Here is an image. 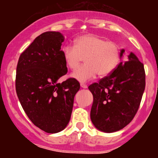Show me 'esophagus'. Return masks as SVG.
I'll return each mask as SVG.
<instances>
[{"instance_id": "34e87169", "label": "esophagus", "mask_w": 158, "mask_h": 158, "mask_svg": "<svg viewBox=\"0 0 158 158\" xmlns=\"http://www.w3.org/2000/svg\"><path fill=\"white\" fill-rule=\"evenodd\" d=\"M80 85H81V87H82V88H83V89H87V87H88V85H87L86 84L83 83V82L80 83Z\"/></svg>"}]
</instances>
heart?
<instances>
[{"instance_id":"obj_1","label":"heart","mask_w":158,"mask_h":158,"mask_svg":"<svg viewBox=\"0 0 158 158\" xmlns=\"http://www.w3.org/2000/svg\"><path fill=\"white\" fill-rule=\"evenodd\" d=\"M63 56L66 64L76 69L83 60L85 64L72 73L79 82H86L95 77L106 76L117 67L121 57V48L113 41L95 34H85L74 40V45L65 46Z\"/></svg>"}]
</instances>
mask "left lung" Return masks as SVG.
I'll return each mask as SVG.
<instances>
[{
    "mask_svg": "<svg viewBox=\"0 0 158 158\" xmlns=\"http://www.w3.org/2000/svg\"><path fill=\"white\" fill-rule=\"evenodd\" d=\"M144 89V64L131 52L128 61L89 86L93 95L90 117L95 128L107 133L125 128L139 109Z\"/></svg>",
    "mask_w": 158,
    "mask_h": 158,
    "instance_id": "1",
    "label": "left lung"
}]
</instances>
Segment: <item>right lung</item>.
Segmentation results:
<instances>
[{"label":"right lung","mask_w":158,"mask_h":158,"mask_svg":"<svg viewBox=\"0 0 158 158\" xmlns=\"http://www.w3.org/2000/svg\"><path fill=\"white\" fill-rule=\"evenodd\" d=\"M63 40L59 32L38 36L20 54L16 71V92L22 108L34 125L51 134L68 125L80 89L74 78L57 83L68 71L61 49Z\"/></svg>","instance_id":"1"}]
</instances>
